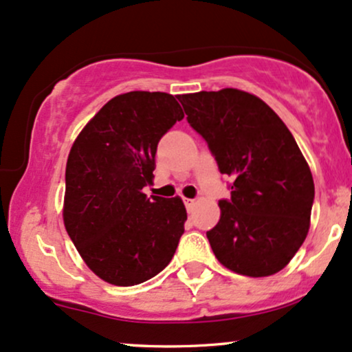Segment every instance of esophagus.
I'll return each mask as SVG.
<instances>
[{
  "label": "esophagus",
  "instance_id": "1",
  "mask_svg": "<svg viewBox=\"0 0 352 352\" xmlns=\"http://www.w3.org/2000/svg\"><path fill=\"white\" fill-rule=\"evenodd\" d=\"M184 204H185V207H187L188 212H190L192 208L195 207V200L194 199H184Z\"/></svg>",
  "mask_w": 352,
  "mask_h": 352
}]
</instances>
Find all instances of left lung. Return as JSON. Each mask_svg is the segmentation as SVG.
I'll use <instances>...</instances> for the list:
<instances>
[{
    "label": "left lung",
    "mask_w": 352,
    "mask_h": 352,
    "mask_svg": "<svg viewBox=\"0 0 352 352\" xmlns=\"http://www.w3.org/2000/svg\"><path fill=\"white\" fill-rule=\"evenodd\" d=\"M220 173L232 179L207 232L222 265L249 277L283 270L306 241L314 180L294 137L256 95L235 88L179 96Z\"/></svg>",
    "instance_id": "left-lung-1"
}]
</instances>
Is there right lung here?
Here are the masks:
<instances>
[{
	"mask_svg": "<svg viewBox=\"0 0 352 352\" xmlns=\"http://www.w3.org/2000/svg\"><path fill=\"white\" fill-rule=\"evenodd\" d=\"M184 118L179 96L129 91L111 98L76 137L65 173L63 222L100 279L135 285L172 261L187 210L180 197L148 199L160 138Z\"/></svg>",
	"mask_w": 352,
	"mask_h": 352,
	"instance_id": "obj_1",
	"label": "right lung"
}]
</instances>
